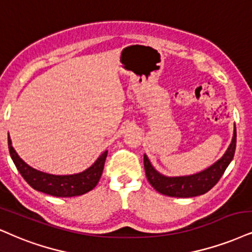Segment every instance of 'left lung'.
Masks as SVG:
<instances>
[{
    "instance_id": "1",
    "label": "left lung",
    "mask_w": 252,
    "mask_h": 252,
    "mask_svg": "<svg viewBox=\"0 0 252 252\" xmlns=\"http://www.w3.org/2000/svg\"><path fill=\"white\" fill-rule=\"evenodd\" d=\"M236 150V128L234 129V135L230 146L224 153V155L215 163L208 167L207 169L192 175L185 176H166L158 172L152 166L150 159L144 154V166L146 176L148 182L155 190L161 194L172 197H194L198 195L206 194L209 191L217 182L220 181L226 167L234 159Z\"/></svg>"
}]
</instances>
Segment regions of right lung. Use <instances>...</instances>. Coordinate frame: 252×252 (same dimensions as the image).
<instances>
[{
    "instance_id": "right-lung-1",
    "label": "right lung",
    "mask_w": 252,
    "mask_h": 252,
    "mask_svg": "<svg viewBox=\"0 0 252 252\" xmlns=\"http://www.w3.org/2000/svg\"><path fill=\"white\" fill-rule=\"evenodd\" d=\"M8 146L11 159L23 179L35 190L45 192L56 197L79 196L92 190L100 180L105 160L107 157V151H105L94 161V163L84 172L71 174V175H54V174L37 170L24 162L12 147L10 136H8Z\"/></svg>"
}]
</instances>
